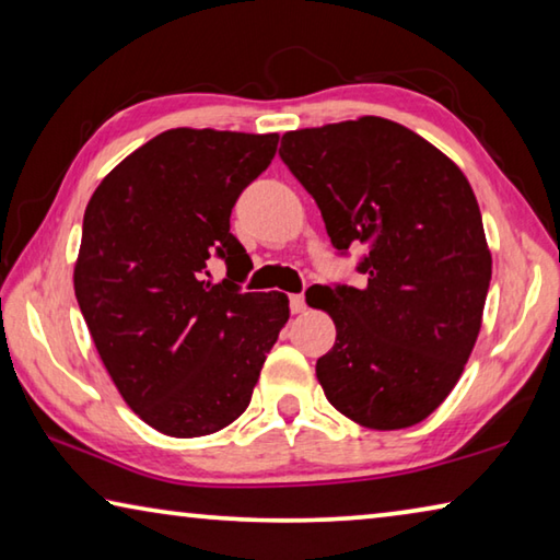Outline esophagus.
<instances>
[{
    "mask_svg": "<svg viewBox=\"0 0 560 560\" xmlns=\"http://www.w3.org/2000/svg\"><path fill=\"white\" fill-rule=\"evenodd\" d=\"M289 306L291 314H303V311H306V299H303V293H291Z\"/></svg>",
    "mask_w": 560,
    "mask_h": 560,
    "instance_id": "esophagus-1",
    "label": "esophagus"
}]
</instances>
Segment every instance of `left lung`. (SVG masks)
<instances>
[{
    "instance_id": "obj_1",
    "label": "left lung",
    "mask_w": 560,
    "mask_h": 560,
    "mask_svg": "<svg viewBox=\"0 0 560 560\" xmlns=\"http://www.w3.org/2000/svg\"><path fill=\"white\" fill-rule=\"evenodd\" d=\"M279 155L338 254L368 246L363 287H320L311 303L336 324L318 383L363 428H412L457 385L481 328L491 254L477 197L447 155L377 116L291 130Z\"/></svg>"
}]
</instances>
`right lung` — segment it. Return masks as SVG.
I'll list each match as a JSON object with an SVG mask.
<instances>
[{
	"mask_svg": "<svg viewBox=\"0 0 560 560\" xmlns=\"http://www.w3.org/2000/svg\"><path fill=\"white\" fill-rule=\"evenodd\" d=\"M279 136L173 128L103 177L83 214L73 289L122 400L170 438L226 428L289 320L287 293H242L252 259L230 232ZM220 256L228 276L209 281Z\"/></svg>",
	"mask_w": 560,
	"mask_h": 560,
	"instance_id": "obj_1",
	"label": "right lung"
}]
</instances>
